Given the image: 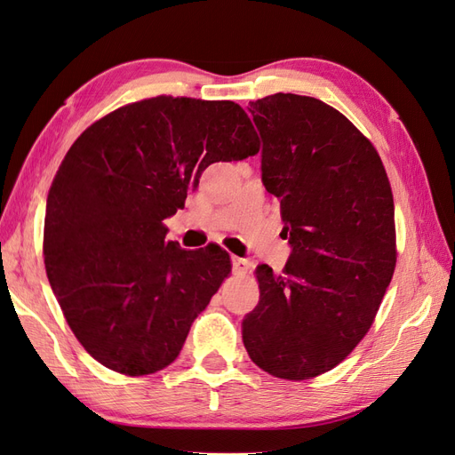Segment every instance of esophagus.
I'll return each instance as SVG.
<instances>
[{"label":"esophagus","mask_w":455,"mask_h":455,"mask_svg":"<svg viewBox=\"0 0 455 455\" xmlns=\"http://www.w3.org/2000/svg\"><path fill=\"white\" fill-rule=\"evenodd\" d=\"M231 266H233V271H235L237 275H244L246 271H249V267H251L249 259L239 258V256H231Z\"/></svg>","instance_id":"1"}]
</instances>
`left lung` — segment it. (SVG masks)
I'll use <instances>...</instances> for the list:
<instances>
[{"mask_svg": "<svg viewBox=\"0 0 455 455\" xmlns=\"http://www.w3.org/2000/svg\"><path fill=\"white\" fill-rule=\"evenodd\" d=\"M249 112L292 252L281 275L256 267L259 301L244 315L243 343L267 374L309 379L356 347L391 283L389 178L366 136L323 100L277 92Z\"/></svg>", "mask_w": 455, "mask_h": 455, "instance_id": "obj_1", "label": "left lung"}]
</instances>
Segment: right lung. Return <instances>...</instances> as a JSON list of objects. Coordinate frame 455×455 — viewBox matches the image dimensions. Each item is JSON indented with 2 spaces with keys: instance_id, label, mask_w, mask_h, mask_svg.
<instances>
[{
  "instance_id": "1",
  "label": "right lung",
  "mask_w": 455,
  "mask_h": 455,
  "mask_svg": "<svg viewBox=\"0 0 455 455\" xmlns=\"http://www.w3.org/2000/svg\"><path fill=\"white\" fill-rule=\"evenodd\" d=\"M258 149L239 104L184 96L123 106L68 149L49 189L44 256L66 321L94 361L144 376L176 359L231 264L220 246L164 241L163 220L209 164Z\"/></svg>"
}]
</instances>
